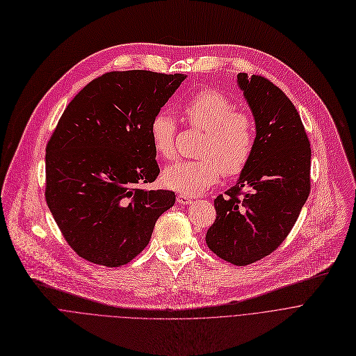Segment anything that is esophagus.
Here are the masks:
<instances>
[{
  "label": "esophagus",
  "mask_w": 356,
  "mask_h": 356,
  "mask_svg": "<svg viewBox=\"0 0 356 356\" xmlns=\"http://www.w3.org/2000/svg\"><path fill=\"white\" fill-rule=\"evenodd\" d=\"M193 200L188 197V195H186V194H179L177 195V202L179 204H190Z\"/></svg>",
  "instance_id": "esophagus-1"
}]
</instances>
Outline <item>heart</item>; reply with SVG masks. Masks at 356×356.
<instances>
[{
	"mask_svg": "<svg viewBox=\"0 0 356 356\" xmlns=\"http://www.w3.org/2000/svg\"><path fill=\"white\" fill-rule=\"evenodd\" d=\"M187 122L206 131L198 161H180L162 173L163 184L186 195H198L225 176L239 175L249 163L255 147V125L252 118L236 111L224 94L204 90L188 98L181 107ZM177 125L175 118L159 111L149 124V136L155 152L163 159L175 156Z\"/></svg>",
	"mask_w": 356,
	"mask_h": 356,
	"instance_id": "1",
	"label": "heart"
}]
</instances>
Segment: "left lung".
Instances as JSON below:
<instances>
[{
    "instance_id": "obj_1",
    "label": "left lung",
    "mask_w": 356,
    "mask_h": 356,
    "mask_svg": "<svg viewBox=\"0 0 356 356\" xmlns=\"http://www.w3.org/2000/svg\"><path fill=\"white\" fill-rule=\"evenodd\" d=\"M236 84L255 120V147L236 183L214 200L206 235L221 259L245 266L272 253L289 235L310 194L312 149L286 94L261 76L239 73Z\"/></svg>"
}]
</instances>
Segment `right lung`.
<instances>
[{
    "label": "right lung",
    "instance_id": "right-lung-1",
    "mask_svg": "<svg viewBox=\"0 0 356 356\" xmlns=\"http://www.w3.org/2000/svg\"><path fill=\"white\" fill-rule=\"evenodd\" d=\"M187 76L110 72L67 106L46 146V202L83 259L117 268L149 243L173 207L169 190H142L159 175L149 124Z\"/></svg>",
    "mask_w": 356,
    "mask_h": 356
}]
</instances>
